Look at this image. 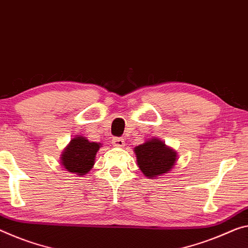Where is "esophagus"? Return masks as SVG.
Returning a JSON list of instances; mask_svg holds the SVG:
<instances>
[{
	"instance_id": "esophagus-1",
	"label": "esophagus",
	"mask_w": 248,
	"mask_h": 248,
	"mask_svg": "<svg viewBox=\"0 0 248 248\" xmlns=\"http://www.w3.org/2000/svg\"><path fill=\"white\" fill-rule=\"evenodd\" d=\"M112 144L116 147H124V138H113Z\"/></svg>"
}]
</instances>
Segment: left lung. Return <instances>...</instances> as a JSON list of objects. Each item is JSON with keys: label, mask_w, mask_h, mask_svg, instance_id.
Wrapping results in <instances>:
<instances>
[{"label": "left lung", "mask_w": 248, "mask_h": 248, "mask_svg": "<svg viewBox=\"0 0 248 248\" xmlns=\"http://www.w3.org/2000/svg\"><path fill=\"white\" fill-rule=\"evenodd\" d=\"M138 167L148 178H156L168 173L174 167L176 152L162 140L151 138L135 148Z\"/></svg>", "instance_id": "obj_1"}]
</instances>
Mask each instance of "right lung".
I'll return each mask as SVG.
<instances>
[{
    "label": "right lung",
    "instance_id": "right-lung-1",
    "mask_svg": "<svg viewBox=\"0 0 248 248\" xmlns=\"http://www.w3.org/2000/svg\"><path fill=\"white\" fill-rule=\"evenodd\" d=\"M100 145V143L90 142L81 136L75 137L62 151V166L72 173L87 174L95 164V158Z\"/></svg>",
    "mask_w": 248,
    "mask_h": 248
}]
</instances>
